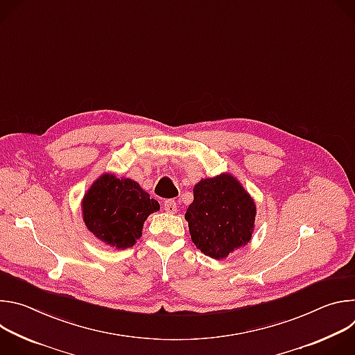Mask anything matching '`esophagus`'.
Instances as JSON below:
<instances>
[{
  "mask_svg": "<svg viewBox=\"0 0 355 355\" xmlns=\"http://www.w3.org/2000/svg\"><path fill=\"white\" fill-rule=\"evenodd\" d=\"M164 211L167 214H175L177 212V202L174 199L164 200Z\"/></svg>",
  "mask_w": 355,
  "mask_h": 355,
  "instance_id": "obj_1",
  "label": "esophagus"
}]
</instances>
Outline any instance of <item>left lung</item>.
<instances>
[{
	"label": "left lung",
	"instance_id": "left-lung-1",
	"mask_svg": "<svg viewBox=\"0 0 355 355\" xmlns=\"http://www.w3.org/2000/svg\"><path fill=\"white\" fill-rule=\"evenodd\" d=\"M185 219L192 243L205 256L220 260L250 241L256 204L232 174L223 173L193 187Z\"/></svg>",
	"mask_w": 355,
	"mask_h": 355
}]
</instances>
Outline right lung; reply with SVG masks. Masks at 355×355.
I'll return each instance as SVG.
<instances>
[{
  "mask_svg": "<svg viewBox=\"0 0 355 355\" xmlns=\"http://www.w3.org/2000/svg\"><path fill=\"white\" fill-rule=\"evenodd\" d=\"M81 208L87 229L101 241L121 250L140 239L144 220L160 205L136 181L103 174L84 195Z\"/></svg>",
  "mask_w": 355,
  "mask_h": 355,
  "instance_id": "add662e5",
  "label": "right lung"
}]
</instances>
